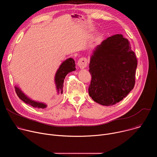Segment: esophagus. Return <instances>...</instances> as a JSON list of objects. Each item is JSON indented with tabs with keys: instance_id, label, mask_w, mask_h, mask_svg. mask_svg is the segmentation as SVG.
<instances>
[{
	"instance_id": "esophagus-1",
	"label": "esophagus",
	"mask_w": 157,
	"mask_h": 157,
	"mask_svg": "<svg viewBox=\"0 0 157 157\" xmlns=\"http://www.w3.org/2000/svg\"><path fill=\"white\" fill-rule=\"evenodd\" d=\"M78 65L80 68H84L87 65V59L86 58H81L78 61Z\"/></svg>"
}]
</instances>
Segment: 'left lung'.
<instances>
[{
	"label": "left lung",
	"instance_id": "1",
	"mask_svg": "<svg viewBox=\"0 0 157 157\" xmlns=\"http://www.w3.org/2000/svg\"><path fill=\"white\" fill-rule=\"evenodd\" d=\"M137 66L136 54L127 39L119 34L107 38L97 46L91 57L89 96L105 106L120 102L135 86Z\"/></svg>",
	"mask_w": 157,
	"mask_h": 157
}]
</instances>
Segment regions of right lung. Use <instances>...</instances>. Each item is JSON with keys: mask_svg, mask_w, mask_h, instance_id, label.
I'll return each mask as SVG.
<instances>
[{"mask_svg": "<svg viewBox=\"0 0 157 157\" xmlns=\"http://www.w3.org/2000/svg\"><path fill=\"white\" fill-rule=\"evenodd\" d=\"M76 70L75 68V62L73 58H68L62 63L60 65L59 69L58 70L56 75H55V83L56 85V88L58 93H63V87L64 79L66 76L69 73L75 71ZM15 92L18 97L24 102L30 104L32 107L37 109H44L47 107V105L41 102H38L34 101L30 98H29L24 93H23L20 89L17 87H15Z\"/></svg>", "mask_w": 157, "mask_h": 157, "instance_id": "obj_1", "label": "right lung"}]
</instances>
